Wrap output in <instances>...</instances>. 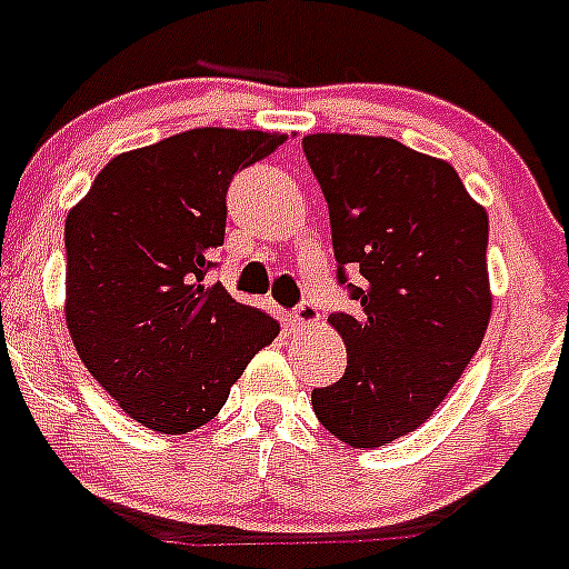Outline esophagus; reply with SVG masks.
Instances as JSON below:
<instances>
[{"instance_id": "34e87169", "label": "esophagus", "mask_w": 569, "mask_h": 569, "mask_svg": "<svg viewBox=\"0 0 569 569\" xmlns=\"http://www.w3.org/2000/svg\"><path fill=\"white\" fill-rule=\"evenodd\" d=\"M293 325L301 330L316 328V325H319V310H316L310 301H301L299 308L293 310Z\"/></svg>"}]
</instances>
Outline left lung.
Returning <instances> with one entry per match:
<instances>
[{
  "mask_svg": "<svg viewBox=\"0 0 569 569\" xmlns=\"http://www.w3.org/2000/svg\"><path fill=\"white\" fill-rule=\"evenodd\" d=\"M333 228L339 281L359 268V313H333L347 347L316 419L350 447L413 433L461 379L490 325L487 210L445 159L387 136L301 139Z\"/></svg>",
  "mask_w": 569,
  "mask_h": 569,
  "instance_id": "8db88e82",
  "label": "left lung"
}]
</instances>
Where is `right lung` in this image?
<instances>
[{"mask_svg":"<svg viewBox=\"0 0 569 569\" xmlns=\"http://www.w3.org/2000/svg\"><path fill=\"white\" fill-rule=\"evenodd\" d=\"M288 136L196 128L119 153L64 219V321L116 405L156 433L208 425L279 321L236 301L210 256L236 170Z\"/></svg>","mask_w":569,"mask_h":569,"instance_id":"add662e5","label":"right lung"}]
</instances>
